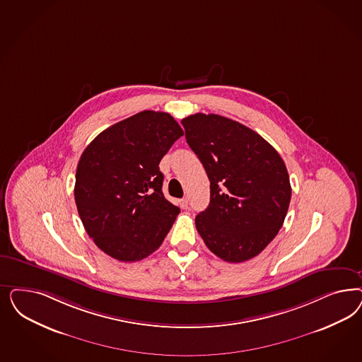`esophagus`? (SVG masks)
I'll use <instances>...</instances> for the list:
<instances>
[{
  "instance_id": "obj_1",
  "label": "esophagus",
  "mask_w": 362,
  "mask_h": 362,
  "mask_svg": "<svg viewBox=\"0 0 362 362\" xmlns=\"http://www.w3.org/2000/svg\"><path fill=\"white\" fill-rule=\"evenodd\" d=\"M178 204H180V206L182 208V209H187V205H189V202H187V199H181L178 201Z\"/></svg>"
}]
</instances>
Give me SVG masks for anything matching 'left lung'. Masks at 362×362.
Instances as JSON below:
<instances>
[{"label": "left lung", "mask_w": 362, "mask_h": 362, "mask_svg": "<svg viewBox=\"0 0 362 362\" xmlns=\"http://www.w3.org/2000/svg\"><path fill=\"white\" fill-rule=\"evenodd\" d=\"M181 124L210 181L209 205L196 217L199 235L226 262L256 257L277 235L289 208L284 160L255 130L230 118L197 113Z\"/></svg>", "instance_id": "1"}]
</instances>
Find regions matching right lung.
Listing matches in <instances>:
<instances>
[{"mask_svg": "<svg viewBox=\"0 0 362 362\" xmlns=\"http://www.w3.org/2000/svg\"><path fill=\"white\" fill-rule=\"evenodd\" d=\"M181 136L170 115L144 110L101 132L82 153L74 199L86 233L107 256L134 262L163 244L180 208L163 197L158 163Z\"/></svg>", "mask_w": 362, "mask_h": 362, "instance_id": "1", "label": "right lung"}]
</instances>
